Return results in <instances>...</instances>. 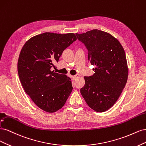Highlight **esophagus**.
<instances>
[{
  "label": "esophagus",
  "mask_w": 146,
  "mask_h": 146,
  "mask_svg": "<svg viewBox=\"0 0 146 146\" xmlns=\"http://www.w3.org/2000/svg\"><path fill=\"white\" fill-rule=\"evenodd\" d=\"M78 77V75H74V76H72V79H73V80L76 79V78H77Z\"/></svg>",
  "instance_id": "obj_1"
}]
</instances>
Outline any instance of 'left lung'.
<instances>
[{
  "mask_svg": "<svg viewBox=\"0 0 146 146\" xmlns=\"http://www.w3.org/2000/svg\"><path fill=\"white\" fill-rule=\"evenodd\" d=\"M76 36L87 50L88 60L95 66V73L84 76L86 83L80 92L92 109L106 111L116 102L127 81L124 50L113 36L101 30Z\"/></svg>",
  "mask_w": 146,
  "mask_h": 146,
  "instance_id": "obj_1",
  "label": "left lung"
}]
</instances>
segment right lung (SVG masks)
Returning <instances> with one entry per match:
<instances>
[{"mask_svg":"<svg viewBox=\"0 0 146 146\" xmlns=\"http://www.w3.org/2000/svg\"><path fill=\"white\" fill-rule=\"evenodd\" d=\"M76 40L73 33H44L27 41L21 51L17 71L22 86L35 104L46 112L61 109L72 92L70 78L51 68Z\"/></svg>","mask_w":146,"mask_h":146,"instance_id":"add662e5","label":"right lung"}]
</instances>
